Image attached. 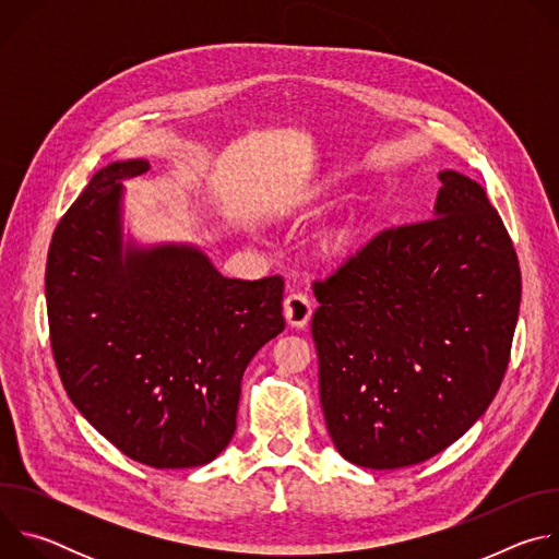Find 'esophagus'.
<instances>
[{"label":"esophagus","instance_id":"obj_1","mask_svg":"<svg viewBox=\"0 0 559 559\" xmlns=\"http://www.w3.org/2000/svg\"><path fill=\"white\" fill-rule=\"evenodd\" d=\"M311 311H313V305L311 300L307 298V294L302 292H292L285 302H283V313H285V321L296 328V330H302L309 318H311Z\"/></svg>","mask_w":559,"mask_h":559}]
</instances>
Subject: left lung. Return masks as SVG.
<instances>
[{
	"label": "left lung",
	"mask_w": 559,
	"mask_h": 559,
	"mask_svg": "<svg viewBox=\"0 0 559 559\" xmlns=\"http://www.w3.org/2000/svg\"><path fill=\"white\" fill-rule=\"evenodd\" d=\"M427 221L373 236L313 283L318 386L338 453L403 468L462 438L496 397L522 278L480 183L455 173Z\"/></svg>",
	"instance_id": "1"
}]
</instances>
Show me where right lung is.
Here are the masks:
<instances>
[{
	"label": "right lung",
	"mask_w": 559,
	"mask_h": 559,
	"mask_svg": "<svg viewBox=\"0 0 559 559\" xmlns=\"http://www.w3.org/2000/svg\"><path fill=\"white\" fill-rule=\"evenodd\" d=\"M115 162L59 221L46 263L50 345L72 405L128 457L154 468L212 462L231 440L243 371L285 330L283 278L223 276L190 243L123 241Z\"/></svg>",
	"instance_id": "obj_1"
}]
</instances>
